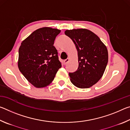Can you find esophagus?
Listing matches in <instances>:
<instances>
[{
    "label": "esophagus",
    "instance_id": "34e87169",
    "mask_svg": "<svg viewBox=\"0 0 130 130\" xmlns=\"http://www.w3.org/2000/svg\"><path fill=\"white\" fill-rule=\"evenodd\" d=\"M69 60H70L69 58H67V59H66V60H65L64 61H63V63H64V65L67 64V63L69 61Z\"/></svg>",
    "mask_w": 130,
    "mask_h": 130
}]
</instances>
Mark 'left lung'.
<instances>
[{"mask_svg":"<svg viewBox=\"0 0 130 130\" xmlns=\"http://www.w3.org/2000/svg\"><path fill=\"white\" fill-rule=\"evenodd\" d=\"M65 34L73 41L78 53V67L69 73L70 81L79 88H88L104 74L108 60L107 47L97 35L85 28L67 30Z\"/></svg>","mask_w":130,"mask_h":130,"instance_id":"left-lung-1","label":"left lung"}]
</instances>
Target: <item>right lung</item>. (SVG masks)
Returning a JSON list of instances; mask_svg holds the SVG:
<instances>
[{
  "label": "right lung",
  "mask_w": 130,
  "mask_h": 130,
  "mask_svg": "<svg viewBox=\"0 0 130 130\" xmlns=\"http://www.w3.org/2000/svg\"><path fill=\"white\" fill-rule=\"evenodd\" d=\"M60 30L42 27L22 41L18 65L20 72L36 88L47 87L54 80L61 63L54 42Z\"/></svg>",
  "instance_id": "1"
}]
</instances>
